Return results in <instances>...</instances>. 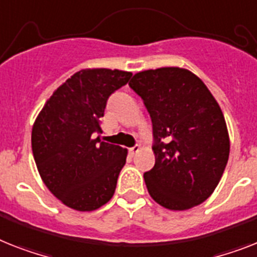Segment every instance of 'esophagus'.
<instances>
[{"label": "esophagus", "instance_id": "34e87169", "mask_svg": "<svg viewBox=\"0 0 257 257\" xmlns=\"http://www.w3.org/2000/svg\"><path fill=\"white\" fill-rule=\"evenodd\" d=\"M139 150H141V147H139V146H134V147L128 148V152H130L131 156H134V155H137L138 152H139Z\"/></svg>", "mask_w": 257, "mask_h": 257}]
</instances>
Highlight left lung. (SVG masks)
<instances>
[{
	"label": "left lung",
	"mask_w": 257,
	"mask_h": 257,
	"mask_svg": "<svg viewBox=\"0 0 257 257\" xmlns=\"http://www.w3.org/2000/svg\"><path fill=\"white\" fill-rule=\"evenodd\" d=\"M128 85L152 120L155 165L144 173L150 196L169 210L206 201L230 155L226 120L213 94L200 77L179 67L139 72Z\"/></svg>",
	"instance_id": "obj_1"
}]
</instances>
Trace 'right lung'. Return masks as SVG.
I'll return each instance as SVG.
<instances>
[{"label": "right lung", "instance_id": "add662e5", "mask_svg": "<svg viewBox=\"0 0 257 257\" xmlns=\"http://www.w3.org/2000/svg\"><path fill=\"white\" fill-rule=\"evenodd\" d=\"M133 76L118 69H81L44 103L31 133L39 175L65 206L93 211L115 192L127 150L102 142L101 118L111 93Z\"/></svg>", "mask_w": 257, "mask_h": 257}]
</instances>
